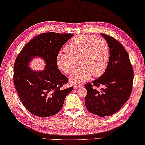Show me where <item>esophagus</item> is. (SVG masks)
Returning a JSON list of instances; mask_svg holds the SVG:
<instances>
[{
    "label": "esophagus",
    "mask_w": 145,
    "mask_h": 145,
    "mask_svg": "<svg viewBox=\"0 0 145 145\" xmlns=\"http://www.w3.org/2000/svg\"><path fill=\"white\" fill-rule=\"evenodd\" d=\"M80 87H81V85H74V88H79Z\"/></svg>",
    "instance_id": "obj_1"
}]
</instances>
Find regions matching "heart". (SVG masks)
<instances>
[{
  "mask_svg": "<svg viewBox=\"0 0 145 145\" xmlns=\"http://www.w3.org/2000/svg\"><path fill=\"white\" fill-rule=\"evenodd\" d=\"M65 51L66 53H59L57 57V64L63 72L71 74L79 63L81 65L70 77L73 84L85 83L92 75L99 77L108 67L110 47L103 38L91 35H77L67 42Z\"/></svg>",
  "mask_w": 145,
  "mask_h": 145,
  "instance_id": "1",
  "label": "heart"
}]
</instances>
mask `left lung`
<instances>
[{"label": "left lung", "instance_id": "left-lung-1", "mask_svg": "<svg viewBox=\"0 0 145 145\" xmlns=\"http://www.w3.org/2000/svg\"><path fill=\"white\" fill-rule=\"evenodd\" d=\"M110 47V60L105 73L98 79L85 85L87 94L85 101L87 110L101 117L111 116L120 110L130 97L134 71L129 56L115 38L101 34ZM102 86L97 91L93 86Z\"/></svg>", "mask_w": 145, "mask_h": 145}]
</instances>
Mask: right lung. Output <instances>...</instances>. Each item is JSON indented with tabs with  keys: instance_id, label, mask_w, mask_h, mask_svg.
<instances>
[{
	"instance_id": "add662e5",
	"label": "right lung",
	"mask_w": 145,
	"mask_h": 145,
	"mask_svg": "<svg viewBox=\"0 0 145 145\" xmlns=\"http://www.w3.org/2000/svg\"><path fill=\"white\" fill-rule=\"evenodd\" d=\"M72 36L42 33L30 40L18 55L14 64V86L22 104L33 115L42 118L55 115L72 90V87L61 89L68 79L57 66L58 52ZM37 56L45 60L44 70L35 71L28 67L32 58Z\"/></svg>"
}]
</instances>
